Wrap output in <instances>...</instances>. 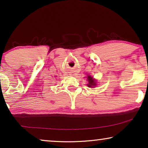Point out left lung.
<instances>
[{
    "instance_id": "8db88e82",
    "label": "left lung",
    "mask_w": 148,
    "mask_h": 148,
    "mask_svg": "<svg viewBox=\"0 0 148 148\" xmlns=\"http://www.w3.org/2000/svg\"><path fill=\"white\" fill-rule=\"evenodd\" d=\"M88 87H90V88H94V87L96 86V81H95L94 79H93V77H92L91 76L88 77Z\"/></svg>"
}]
</instances>
